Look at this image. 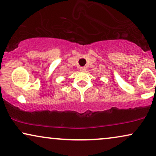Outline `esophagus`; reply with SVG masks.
I'll return each instance as SVG.
<instances>
[{"mask_svg": "<svg viewBox=\"0 0 156 156\" xmlns=\"http://www.w3.org/2000/svg\"><path fill=\"white\" fill-rule=\"evenodd\" d=\"M80 70L81 71V72H84V71H85V68H84V67H80Z\"/></svg>", "mask_w": 156, "mask_h": 156, "instance_id": "obj_1", "label": "esophagus"}]
</instances>
